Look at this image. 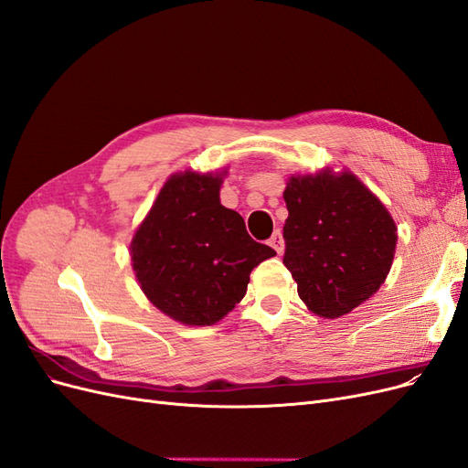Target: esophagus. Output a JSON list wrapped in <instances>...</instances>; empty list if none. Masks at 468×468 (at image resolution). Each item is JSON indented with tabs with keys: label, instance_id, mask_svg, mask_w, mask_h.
I'll return each instance as SVG.
<instances>
[{
	"label": "esophagus",
	"instance_id": "obj_1",
	"mask_svg": "<svg viewBox=\"0 0 468 468\" xmlns=\"http://www.w3.org/2000/svg\"><path fill=\"white\" fill-rule=\"evenodd\" d=\"M269 246H271L277 253H282V250H285V239H282V236H281V232L279 230H275L273 232V236L269 238V242H267Z\"/></svg>",
	"mask_w": 468,
	"mask_h": 468
}]
</instances>
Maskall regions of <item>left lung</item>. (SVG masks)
<instances>
[{
	"mask_svg": "<svg viewBox=\"0 0 468 468\" xmlns=\"http://www.w3.org/2000/svg\"><path fill=\"white\" fill-rule=\"evenodd\" d=\"M282 263L299 296L324 318H339L385 282L396 250L390 212L351 172L292 176L282 193Z\"/></svg>",
	"mask_w": 468,
	"mask_h": 468,
	"instance_id": "1",
	"label": "left lung"
}]
</instances>
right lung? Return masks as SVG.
I'll return each instance as SVG.
<instances>
[{"mask_svg": "<svg viewBox=\"0 0 468 468\" xmlns=\"http://www.w3.org/2000/svg\"><path fill=\"white\" fill-rule=\"evenodd\" d=\"M220 183L222 174H174L131 242L140 289L187 325L222 320L244 299L251 269L275 256L220 205Z\"/></svg>", "mask_w": 468, "mask_h": 468, "instance_id": "right-lung-1", "label": "right lung"}]
</instances>
